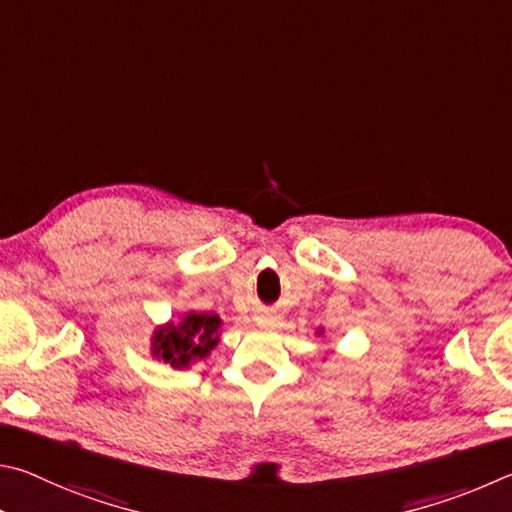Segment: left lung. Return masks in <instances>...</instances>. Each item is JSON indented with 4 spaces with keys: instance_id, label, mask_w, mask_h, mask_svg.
<instances>
[{
    "instance_id": "8db88e82",
    "label": "left lung",
    "mask_w": 512,
    "mask_h": 512,
    "mask_svg": "<svg viewBox=\"0 0 512 512\" xmlns=\"http://www.w3.org/2000/svg\"><path fill=\"white\" fill-rule=\"evenodd\" d=\"M324 335V328H317V337H321Z\"/></svg>"
}]
</instances>
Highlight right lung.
<instances>
[{"label":"right lung","mask_w":512,"mask_h":512,"mask_svg":"<svg viewBox=\"0 0 512 512\" xmlns=\"http://www.w3.org/2000/svg\"><path fill=\"white\" fill-rule=\"evenodd\" d=\"M222 333V319L215 312L188 310L152 330L150 355L173 369H191L215 351Z\"/></svg>","instance_id":"1"}]
</instances>
